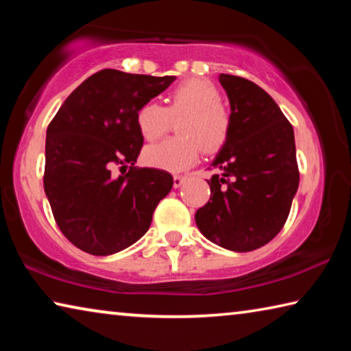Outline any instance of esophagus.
<instances>
[{
	"label": "esophagus",
	"mask_w": 351,
	"mask_h": 351,
	"mask_svg": "<svg viewBox=\"0 0 351 351\" xmlns=\"http://www.w3.org/2000/svg\"><path fill=\"white\" fill-rule=\"evenodd\" d=\"M187 180V176L186 175H175L173 176V186L175 187H181L182 184H184V181Z\"/></svg>",
	"instance_id": "34e87169"
}]
</instances>
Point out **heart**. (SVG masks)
<instances>
[{
	"label": "heart",
	"mask_w": 351,
	"mask_h": 351,
	"mask_svg": "<svg viewBox=\"0 0 351 351\" xmlns=\"http://www.w3.org/2000/svg\"><path fill=\"white\" fill-rule=\"evenodd\" d=\"M215 85L203 79L180 83L169 94L167 106L147 102L136 112V125L145 141H156L169 132L171 117H181V136L150 145L144 153L152 167L182 171L198 161L203 147L207 153L218 152L229 138L230 117L219 104Z\"/></svg>",
	"instance_id": "b5f03b06"
}]
</instances>
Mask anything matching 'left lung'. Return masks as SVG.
<instances>
[{
  "instance_id": "8db88e82",
  "label": "left lung",
  "mask_w": 351,
  "mask_h": 351,
  "mask_svg": "<svg viewBox=\"0 0 351 351\" xmlns=\"http://www.w3.org/2000/svg\"><path fill=\"white\" fill-rule=\"evenodd\" d=\"M230 104V132L212 167L210 198L195 213L206 239L249 252L280 232L299 187L293 125L268 93L219 74Z\"/></svg>"
}]
</instances>
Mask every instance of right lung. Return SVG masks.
<instances>
[{
	"mask_svg": "<svg viewBox=\"0 0 351 351\" xmlns=\"http://www.w3.org/2000/svg\"><path fill=\"white\" fill-rule=\"evenodd\" d=\"M175 79L102 69L77 86L51 121L43 186L57 226L75 247L111 255L150 228L173 176L134 167L144 144L136 112ZM127 165L128 172L112 175Z\"/></svg>",
	"mask_w": 351,
	"mask_h": 351,
	"instance_id": "obj_1",
	"label": "right lung"
}]
</instances>
